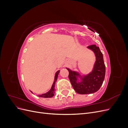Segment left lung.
Instances as JSON below:
<instances>
[{
	"label": "left lung",
	"instance_id": "1",
	"mask_svg": "<svg viewBox=\"0 0 128 128\" xmlns=\"http://www.w3.org/2000/svg\"><path fill=\"white\" fill-rule=\"evenodd\" d=\"M95 54L96 61L92 72L84 77H80L78 72L67 68L69 72L68 77L74 90L79 94H94L98 91L102 86L105 76L106 67L104 64L103 55L99 47L96 45L88 46ZM81 79L77 82L78 77Z\"/></svg>",
	"mask_w": 128,
	"mask_h": 128
}]
</instances>
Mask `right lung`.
I'll return each instance as SVG.
<instances>
[{
    "instance_id": "right-lung-1",
    "label": "right lung",
    "mask_w": 128,
    "mask_h": 128,
    "mask_svg": "<svg viewBox=\"0 0 128 128\" xmlns=\"http://www.w3.org/2000/svg\"><path fill=\"white\" fill-rule=\"evenodd\" d=\"M59 72H60V71L58 70L56 73V75H55V77H54V83L52 85L51 90H50L48 92L45 93V94L39 95V96H40V97H42V98H51V97H52V96H53L54 95V93H55V88H54L55 83L57 80L58 74H59ZM31 92H32V91H31Z\"/></svg>"
}]
</instances>
